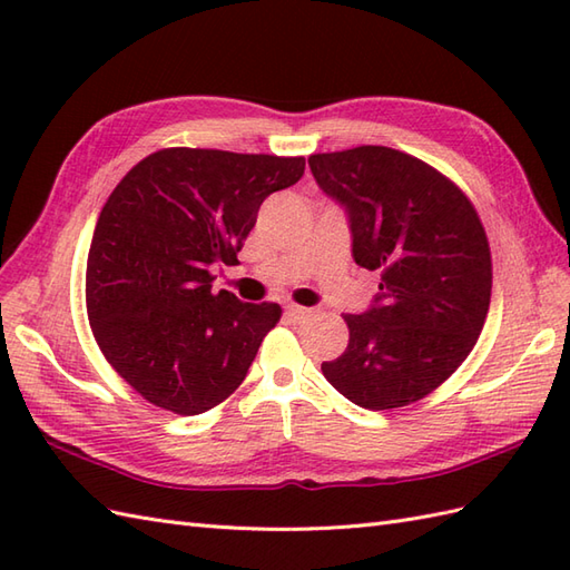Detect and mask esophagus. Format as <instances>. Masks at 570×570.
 Listing matches in <instances>:
<instances>
[{
  "mask_svg": "<svg viewBox=\"0 0 570 570\" xmlns=\"http://www.w3.org/2000/svg\"><path fill=\"white\" fill-rule=\"evenodd\" d=\"M284 311H286V316L292 318V321H296V323H301V321H306V318H311V316H313V308L298 306V304H286V306H284Z\"/></svg>",
  "mask_w": 570,
  "mask_h": 570,
  "instance_id": "obj_1",
  "label": "esophagus"
}]
</instances>
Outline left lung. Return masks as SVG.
I'll return each mask as SVG.
<instances>
[{
  "label": "left lung",
  "instance_id": "left-lung-1",
  "mask_svg": "<svg viewBox=\"0 0 570 570\" xmlns=\"http://www.w3.org/2000/svg\"><path fill=\"white\" fill-rule=\"evenodd\" d=\"M308 166L347 208L355 262L382 276L377 304L343 316L345 353L321 370L362 409L414 404L463 365L485 325V227L451 178L406 151L367 144L311 154Z\"/></svg>",
  "mask_w": 570,
  "mask_h": 570
}]
</instances>
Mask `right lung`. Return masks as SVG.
Segmentation results:
<instances>
[{
  "label": "right lung",
  "instance_id": "right-lung-1",
  "mask_svg": "<svg viewBox=\"0 0 570 570\" xmlns=\"http://www.w3.org/2000/svg\"><path fill=\"white\" fill-rule=\"evenodd\" d=\"M304 156L168 147L110 193L85 269L95 343L131 390L178 416L233 394L282 306L213 294V266L237 252L274 190L304 176Z\"/></svg>",
  "mask_w": 570,
  "mask_h": 570
}]
</instances>
